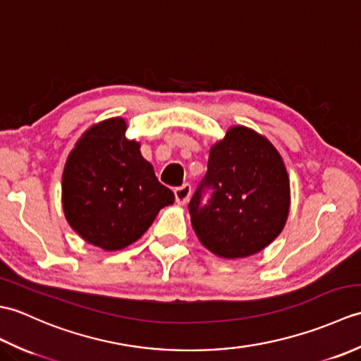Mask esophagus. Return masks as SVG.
<instances>
[{"instance_id":"34e87169","label":"esophagus","mask_w":361,"mask_h":361,"mask_svg":"<svg viewBox=\"0 0 361 361\" xmlns=\"http://www.w3.org/2000/svg\"><path fill=\"white\" fill-rule=\"evenodd\" d=\"M173 192H175L176 203L185 204V203H188V200L190 198V194H192V188H190V185H188V183H185L183 186L175 188Z\"/></svg>"}]
</instances>
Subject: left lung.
Wrapping results in <instances>:
<instances>
[{"label":"left lung","mask_w":361,"mask_h":361,"mask_svg":"<svg viewBox=\"0 0 361 361\" xmlns=\"http://www.w3.org/2000/svg\"><path fill=\"white\" fill-rule=\"evenodd\" d=\"M198 239L214 255L248 257L282 231L290 183L271 142L234 127L209 152L208 171L188 204Z\"/></svg>","instance_id":"obj_1"}]
</instances>
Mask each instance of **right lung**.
Wrapping results in <instances>:
<instances>
[{
  "label": "right lung",
  "mask_w": 361,
  "mask_h": 361,
  "mask_svg": "<svg viewBox=\"0 0 361 361\" xmlns=\"http://www.w3.org/2000/svg\"><path fill=\"white\" fill-rule=\"evenodd\" d=\"M124 119L90 128L66 161L62 181L68 224L88 243L106 251L140 239L173 192L158 181L140 144L126 137Z\"/></svg>",
  "instance_id": "add662e5"
}]
</instances>
